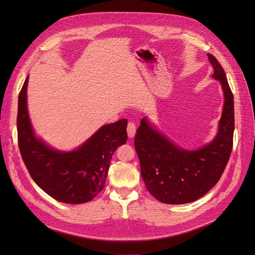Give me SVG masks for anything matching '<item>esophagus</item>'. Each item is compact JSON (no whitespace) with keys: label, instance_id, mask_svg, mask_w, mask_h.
Segmentation results:
<instances>
[{"label":"esophagus","instance_id":"1","mask_svg":"<svg viewBox=\"0 0 255 255\" xmlns=\"http://www.w3.org/2000/svg\"><path fill=\"white\" fill-rule=\"evenodd\" d=\"M127 130H128V137H129V138H134V136H135V134H136V125H135V123H134L133 121L128 122Z\"/></svg>","mask_w":255,"mask_h":255}]
</instances>
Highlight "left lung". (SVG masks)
<instances>
[{"instance_id":"left-lung-1","label":"left lung","mask_w":255,"mask_h":255,"mask_svg":"<svg viewBox=\"0 0 255 255\" xmlns=\"http://www.w3.org/2000/svg\"><path fill=\"white\" fill-rule=\"evenodd\" d=\"M213 79L219 81L223 110L214 139L197 150L177 145L151 125L146 117L140 120L135 136V149L140 161L145 187L158 201L185 204L204 196L219 181L233 146L234 100L225 71L211 54Z\"/></svg>"}]
</instances>
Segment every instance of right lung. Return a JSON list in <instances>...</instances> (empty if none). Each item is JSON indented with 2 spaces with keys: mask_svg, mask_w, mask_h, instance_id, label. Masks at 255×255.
Returning <instances> with one entry per match:
<instances>
[{
  "mask_svg": "<svg viewBox=\"0 0 255 255\" xmlns=\"http://www.w3.org/2000/svg\"><path fill=\"white\" fill-rule=\"evenodd\" d=\"M28 76L18 100V144L23 161L34 182L59 202L80 204L91 201L104 187L114 152L128 140V120L100 128L72 151L53 149L38 137L27 111Z\"/></svg>",
  "mask_w": 255,
  "mask_h": 255,
  "instance_id": "1",
  "label": "right lung"
}]
</instances>
